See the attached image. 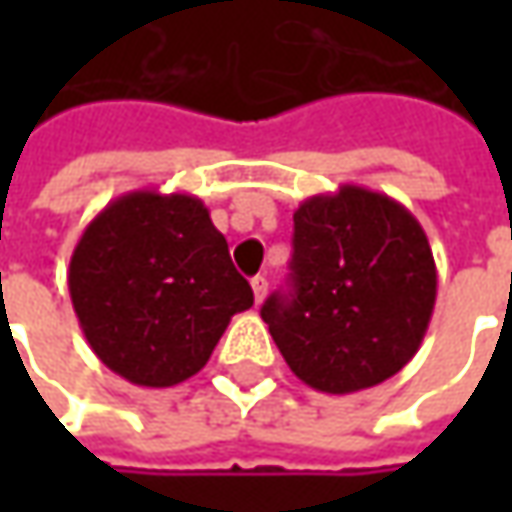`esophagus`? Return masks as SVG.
Instances as JSON below:
<instances>
[{
	"mask_svg": "<svg viewBox=\"0 0 512 512\" xmlns=\"http://www.w3.org/2000/svg\"><path fill=\"white\" fill-rule=\"evenodd\" d=\"M250 287H253V299H256V305H262L267 296V279L265 276H253L250 279Z\"/></svg>",
	"mask_w": 512,
	"mask_h": 512,
	"instance_id": "obj_1",
	"label": "esophagus"
}]
</instances>
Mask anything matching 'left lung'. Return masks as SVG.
Segmentation results:
<instances>
[{
	"mask_svg": "<svg viewBox=\"0 0 512 512\" xmlns=\"http://www.w3.org/2000/svg\"><path fill=\"white\" fill-rule=\"evenodd\" d=\"M290 270L293 290L273 293L262 319L307 387L367 390L416 356L436 305V262L396 199L359 185L305 199Z\"/></svg>",
	"mask_w": 512,
	"mask_h": 512,
	"instance_id": "obj_1",
	"label": "left lung"
}]
</instances>
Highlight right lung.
I'll return each instance as SVG.
<instances>
[{"mask_svg": "<svg viewBox=\"0 0 512 512\" xmlns=\"http://www.w3.org/2000/svg\"><path fill=\"white\" fill-rule=\"evenodd\" d=\"M70 302L99 362L139 387L196 376L253 290L202 199L130 190L85 227Z\"/></svg>", "mask_w": 512, "mask_h": 512, "instance_id": "right-lung-1", "label": "right lung"}]
</instances>
